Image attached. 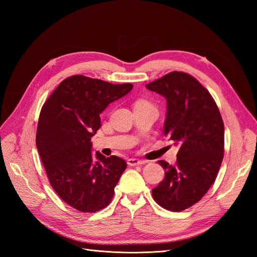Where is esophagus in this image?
Listing matches in <instances>:
<instances>
[{"instance_id":"obj_1","label":"esophagus","mask_w":257,"mask_h":257,"mask_svg":"<svg viewBox=\"0 0 257 257\" xmlns=\"http://www.w3.org/2000/svg\"><path fill=\"white\" fill-rule=\"evenodd\" d=\"M145 161L142 160H138V159H128L127 160V164L130 166H139V165H143L145 164Z\"/></svg>"}]
</instances>
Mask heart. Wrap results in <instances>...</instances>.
<instances>
[{
  "instance_id": "1",
  "label": "heart",
  "mask_w": 257,
  "mask_h": 257,
  "mask_svg": "<svg viewBox=\"0 0 257 257\" xmlns=\"http://www.w3.org/2000/svg\"><path fill=\"white\" fill-rule=\"evenodd\" d=\"M138 104H146V105H149L148 103H146V102H139Z\"/></svg>"
}]
</instances>
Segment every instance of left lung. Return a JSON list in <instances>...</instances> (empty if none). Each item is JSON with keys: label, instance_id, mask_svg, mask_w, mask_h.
Returning <instances> with one entry per match:
<instances>
[{"label": "left lung", "instance_id": "1", "mask_svg": "<svg viewBox=\"0 0 257 257\" xmlns=\"http://www.w3.org/2000/svg\"><path fill=\"white\" fill-rule=\"evenodd\" d=\"M165 97L164 135L179 147L177 162L159 164L165 178L152 190L154 200L172 211L199 201L214 182L224 154V124L210 93L194 77L173 72L146 84Z\"/></svg>", "mask_w": 257, "mask_h": 257}]
</instances>
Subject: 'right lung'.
Masks as SVG:
<instances>
[{
	"label": "right lung",
	"mask_w": 257,
	"mask_h": 257,
	"mask_svg": "<svg viewBox=\"0 0 257 257\" xmlns=\"http://www.w3.org/2000/svg\"><path fill=\"white\" fill-rule=\"evenodd\" d=\"M132 89L131 83L75 75L62 81L42 108L37 150L53 190L78 211L96 212L109 204L126 168L115 155L92 154L91 138L100 127V113Z\"/></svg>",
	"instance_id": "1"
}]
</instances>
